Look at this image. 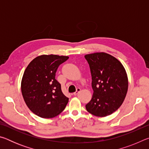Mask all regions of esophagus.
<instances>
[{
  "label": "esophagus",
  "instance_id": "34e87169",
  "mask_svg": "<svg viewBox=\"0 0 149 149\" xmlns=\"http://www.w3.org/2000/svg\"><path fill=\"white\" fill-rule=\"evenodd\" d=\"M80 91H81L80 88H77V89H76V91H75V93H73V95H77V93H79V92Z\"/></svg>",
  "mask_w": 149,
  "mask_h": 149
}]
</instances>
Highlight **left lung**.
Listing matches in <instances>:
<instances>
[{
	"label": "left lung",
	"instance_id": "1",
	"mask_svg": "<svg viewBox=\"0 0 149 149\" xmlns=\"http://www.w3.org/2000/svg\"><path fill=\"white\" fill-rule=\"evenodd\" d=\"M92 77L93 94L85 107L88 112L105 117L116 111L124 100L128 89V78L119 60L104 52L85 55Z\"/></svg>",
	"mask_w": 149,
	"mask_h": 149
}]
</instances>
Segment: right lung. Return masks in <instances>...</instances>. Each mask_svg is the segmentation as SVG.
<instances>
[{
    "label": "right lung",
    "instance_id": "right-lung-1",
    "mask_svg": "<svg viewBox=\"0 0 149 149\" xmlns=\"http://www.w3.org/2000/svg\"><path fill=\"white\" fill-rule=\"evenodd\" d=\"M68 58L42 54L35 58L25 70L21 82L22 96L27 107L38 116L54 118L66 107L69 99L63 94L55 75L59 65Z\"/></svg>",
    "mask_w": 149,
    "mask_h": 149
}]
</instances>
